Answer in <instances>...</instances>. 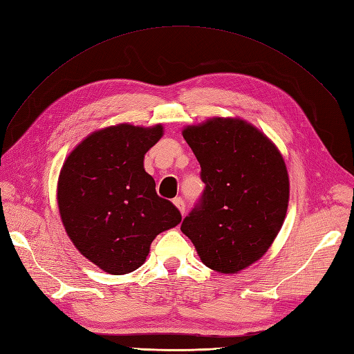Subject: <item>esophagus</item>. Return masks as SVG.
Listing matches in <instances>:
<instances>
[{
  "label": "esophagus",
  "mask_w": 354,
  "mask_h": 354,
  "mask_svg": "<svg viewBox=\"0 0 354 354\" xmlns=\"http://www.w3.org/2000/svg\"><path fill=\"white\" fill-rule=\"evenodd\" d=\"M172 203H174V205L177 207L180 213L185 214V207H186V204H185V201L182 200V198H174V201H172Z\"/></svg>",
  "instance_id": "1"
}]
</instances>
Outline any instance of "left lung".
Masks as SVG:
<instances>
[{"mask_svg": "<svg viewBox=\"0 0 354 354\" xmlns=\"http://www.w3.org/2000/svg\"><path fill=\"white\" fill-rule=\"evenodd\" d=\"M205 187L182 223L201 261L237 273L258 261L287 214L290 180L269 138L240 118L213 117L183 129Z\"/></svg>", "mask_w": 354, "mask_h": 354, "instance_id": "1", "label": "left lung"}]
</instances>
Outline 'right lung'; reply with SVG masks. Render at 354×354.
<instances>
[{
	"label": "right lung",
	"instance_id": "obj_1",
	"mask_svg": "<svg viewBox=\"0 0 354 354\" xmlns=\"http://www.w3.org/2000/svg\"><path fill=\"white\" fill-rule=\"evenodd\" d=\"M163 135L162 124L109 126L93 132L59 171L57 201L72 243L103 272L141 267L162 231L182 222L177 207L156 194L144 156Z\"/></svg>",
	"mask_w": 354,
	"mask_h": 354
}]
</instances>
